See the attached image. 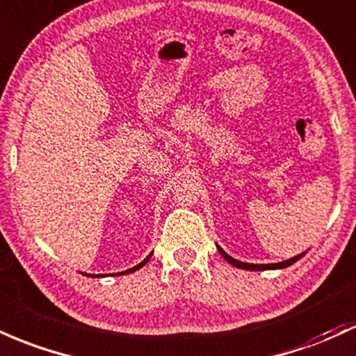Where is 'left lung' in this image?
<instances>
[{"instance_id": "1", "label": "left lung", "mask_w": 356, "mask_h": 356, "mask_svg": "<svg viewBox=\"0 0 356 356\" xmlns=\"http://www.w3.org/2000/svg\"><path fill=\"white\" fill-rule=\"evenodd\" d=\"M218 252L221 253L222 259H225L226 261H229V264L233 265V267H238V268H243V270H275V268H286L289 267V265H292L294 261H298L299 259H302L304 253H300V255L294 257V259H289L286 261H280V264H261V265H255V264H245V261H240L236 259H232V257L228 255L226 252H222V250L218 247Z\"/></svg>"}]
</instances>
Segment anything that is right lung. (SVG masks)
<instances>
[{
	"label": "right lung",
	"instance_id": "right-lung-1",
	"mask_svg": "<svg viewBox=\"0 0 356 356\" xmlns=\"http://www.w3.org/2000/svg\"><path fill=\"white\" fill-rule=\"evenodd\" d=\"M150 257H152V253H150V255H148L147 257V259L145 260H143L142 261V264H138V265H136V267H134V268H130V270H124V272H120V273H130V272H135V270H138V268H142L143 267V265H145L147 264V261H148V259H150ZM116 275H118V273H116ZM92 277V275H91ZM95 277H101V275H95Z\"/></svg>",
	"mask_w": 356,
	"mask_h": 356
}]
</instances>
